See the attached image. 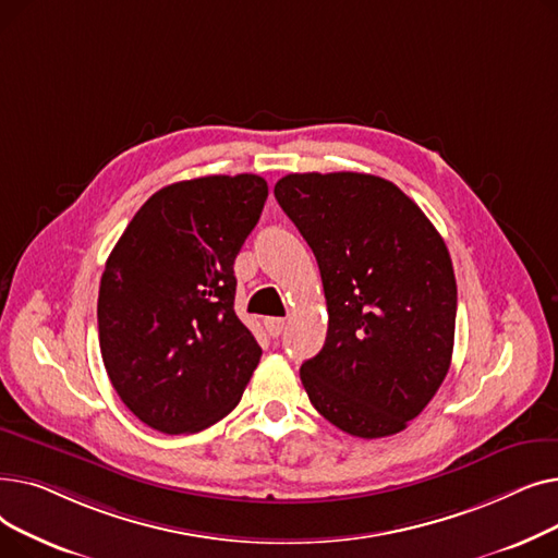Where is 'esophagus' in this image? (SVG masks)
<instances>
[{
	"mask_svg": "<svg viewBox=\"0 0 558 558\" xmlns=\"http://www.w3.org/2000/svg\"><path fill=\"white\" fill-rule=\"evenodd\" d=\"M264 328H267V332L276 339V337H280L282 330H284V318H278V316L264 318Z\"/></svg>",
	"mask_w": 558,
	"mask_h": 558,
	"instance_id": "34e87169",
	"label": "esophagus"
}]
</instances>
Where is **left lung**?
Wrapping results in <instances>:
<instances>
[{
    "label": "left lung",
    "mask_w": 558,
    "mask_h": 558,
    "mask_svg": "<svg viewBox=\"0 0 558 558\" xmlns=\"http://www.w3.org/2000/svg\"><path fill=\"white\" fill-rule=\"evenodd\" d=\"M310 244L328 303L320 353L301 366L316 412L360 438L398 434L450 368L457 280L418 205L371 173H289L274 187Z\"/></svg>",
    "instance_id": "obj_1"
}]
</instances>
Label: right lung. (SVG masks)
I'll return each instance as SVG.
<instances>
[{
    "mask_svg": "<svg viewBox=\"0 0 558 558\" xmlns=\"http://www.w3.org/2000/svg\"><path fill=\"white\" fill-rule=\"evenodd\" d=\"M267 181L203 175L158 190L114 244L99 287V345L122 402L162 434L228 416L262 357L234 314L232 264Z\"/></svg>",
    "mask_w": 558,
    "mask_h": 558,
    "instance_id": "add662e5",
    "label": "right lung"
}]
</instances>
